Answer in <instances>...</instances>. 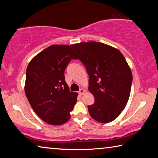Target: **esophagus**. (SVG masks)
I'll list each match as a JSON object with an SVG mask.
<instances>
[{
  "instance_id": "34e87169",
  "label": "esophagus",
  "mask_w": 158,
  "mask_h": 158,
  "mask_svg": "<svg viewBox=\"0 0 158 158\" xmlns=\"http://www.w3.org/2000/svg\"><path fill=\"white\" fill-rule=\"evenodd\" d=\"M85 92V90L84 89H80V90H79V94L80 95H84V94Z\"/></svg>"
}]
</instances>
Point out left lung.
<instances>
[{
    "label": "left lung",
    "mask_w": 158,
    "mask_h": 158,
    "mask_svg": "<svg viewBox=\"0 0 158 158\" xmlns=\"http://www.w3.org/2000/svg\"><path fill=\"white\" fill-rule=\"evenodd\" d=\"M78 59L89 75V91L95 102L88 106L93 119L102 123L114 121L129 100L132 74L118 49L98 42L73 44Z\"/></svg>",
    "instance_id": "1"
}]
</instances>
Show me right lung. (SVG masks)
<instances>
[{
  "label": "right lung",
  "mask_w": 158,
  "mask_h": 158,
  "mask_svg": "<svg viewBox=\"0 0 158 158\" xmlns=\"http://www.w3.org/2000/svg\"><path fill=\"white\" fill-rule=\"evenodd\" d=\"M70 46L53 44L32 59L26 69L25 93L35 114L47 123L60 125L70 118L78 93L65 82V68L77 59Z\"/></svg>",
  "instance_id": "1"
}]
</instances>
